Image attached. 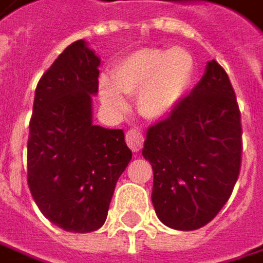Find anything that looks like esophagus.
<instances>
[{
	"instance_id": "1",
	"label": "esophagus",
	"mask_w": 263,
	"mask_h": 263,
	"mask_svg": "<svg viewBox=\"0 0 263 263\" xmlns=\"http://www.w3.org/2000/svg\"><path fill=\"white\" fill-rule=\"evenodd\" d=\"M143 141H144L143 134L140 131H137V129H131V131H128V134H126V143H128L129 149H131L132 152H135V154L141 151Z\"/></svg>"
}]
</instances>
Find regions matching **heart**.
<instances>
[{
	"label": "heart",
	"instance_id": "b5f03b06",
	"mask_svg": "<svg viewBox=\"0 0 263 263\" xmlns=\"http://www.w3.org/2000/svg\"><path fill=\"white\" fill-rule=\"evenodd\" d=\"M196 75V61L183 48H141L123 57L112 69V81L102 78V102L125 112V95L137 93V109L149 120L167 119L186 98Z\"/></svg>",
	"mask_w": 263,
	"mask_h": 263
}]
</instances>
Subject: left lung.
<instances>
[{
    "label": "left lung",
    "mask_w": 263,
    "mask_h": 263,
    "mask_svg": "<svg viewBox=\"0 0 263 263\" xmlns=\"http://www.w3.org/2000/svg\"><path fill=\"white\" fill-rule=\"evenodd\" d=\"M241 114L224 69L208 61L199 84L146 132L158 218L176 230L208 224L226 204L241 167Z\"/></svg>",
    "instance_id": "left-lung-1"
}]
</instances>
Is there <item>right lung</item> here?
<instances>
[{
	"mask_svg": "<svg viewBox=\"0 0 263 263\" xmlns=\"http://www.w3.org/2000/svg\"><path fill=\"white\" fill-rule=\"evenodd\" d=\"M101 59L85 40L69 45L37 84L30 122L28 186L42 214L66 232L104 226L132 152L122 129L93 123Z\"/></svg>",
	"mask_w": 263,
	"mask_h": 263,
	"instance_id": "right-lung-1",
	"label": "right lung"
}]
</instances>
